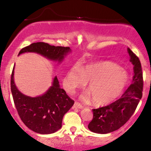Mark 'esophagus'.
Returning <instances> with one entry per match:
<instances>
[{
  "mask_svg": "<svg viewBox=\"0 0 151 151\" xmlns=\"http://www.w3.org/2000/svg\"><path fill=\"white\" fill-rule=\"evenodd\" d=\"M74 106L75 107V108H78V109H82V108H84V106H83V105L79 103V102H78V101H75V102H74Z\"/></svg>",
  "mask_w": 151,
  "mask_h": 151,
  "instance_id": "obj_1",
  "label": "esophagus"
}]
</instances>
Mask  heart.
<instances>
[{"instance_id":"heart-1","label":"heart","mask_w":151,"mask_h":151,"mask_svg":"<svg viewBox=\"0 0 151 151\" xmlns=\"http://www.w3.org/2000/svg\"><path fill=\"white\" fill-rule=\"evenodd\" d=\"M128 81L127 74L120 67L111 62H104L87 65L81 70L74 66L67 72L64 84L69 92L73 93L76 89L89 82V93H86L84 99H89L91 95L95 104L103 105L116 99L125 89Z\"/></svg>"}]
</instances>
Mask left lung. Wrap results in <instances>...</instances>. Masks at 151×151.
<instances>
[{
  "label": "left lung",
  "instance_id": "8db88e82",
  "mask_svg": "<svg viewBox=\"0 0 151 151\" xmlns=\"http://www.w3.org/2000/svg\"><path fill=\"white\" fill-rule=\"evenodd\" d=\"M128 52L130 62L133 65L132 84L119 99L106 106L92 109L93 119L88 129L93 133L104 134L120 129L129 120L142 98L143 79L141 62L129 48Z\"/></svg>",
  "mask_w": 151,
  "mask_h": 151
}]
</instances>
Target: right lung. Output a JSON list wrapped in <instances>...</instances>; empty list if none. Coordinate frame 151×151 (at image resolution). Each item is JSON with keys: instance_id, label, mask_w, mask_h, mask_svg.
Segmentation results:
<instances>
[{"instance_id": "add662e5", "label": "right lung", "mask_w": 151, "mask_h": 151, "mask_svg": "<svg viewBox=\"0 0 151 151\" xmlns=\"http://www.w3.org/2000/svg\"><path fill=\"white\" fill-rule=\"evenodd\" d=\"M70 51L69 47L50 45L40 42L32 43L19 52H36L52 60L61 62ZM14 67L10 78V89L17 111L24 124L34 132L50 134L61 129L64 115L74 103L66 91L60 87L55 77L52 86L45 93L37 97H30L19 91L14 83Z\"/></svg>"}]
</instances>
